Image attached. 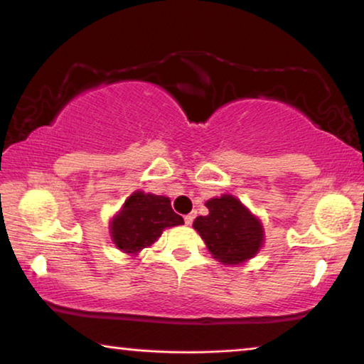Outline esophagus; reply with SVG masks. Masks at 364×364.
I'll list each match as a JSON object with an SVG mask.
<instances>
[{
    "label": "esophagus",
    "instance_id": "34e87169",
    "mask_svg": "<svg viewBox=\"0 0 364 364\" xmlns=\"http://www.w3.org/2000/svg\"><path fill=\"white\" fill-rule=\"evenodd\" d=\"M193 221H194V214L193 213L191 214H186V216H184V223H186L188 226H191Z\"/></svg>",
    "mask_w": 364,
    "mask_h": 364
}]
</instances>
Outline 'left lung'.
Here are the masks:
<instances>
[{"mask_svg":"<svg viewBox=\"0 0 364 364\" xmlns=\"http://www.w3.org/2000/svg\"><path fill=\"white\" fill-rule=\"evenodd\" d=\"M206 208L208 216L196 218L193 228L206 242L214 259L235 265L257 254L264 240L262 226L239 199L224 194L209 199Z\"/></svg>","mask_w":364,"mask_h":364,"instance_id":"left-lung-1","label":"left lung"}]
</instances>
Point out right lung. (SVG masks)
<instances>
[{"instance_id": "add662e5", "label": "right lung", "mask_w": 364, "mask_h": 364, "mask_svg": "<svg viewBox=\"0 0 364 364\" xmlns=\"http://www.w3.org/2000/svg\"><path fill=\"white\" fill-rule=\"evenodd\" d=\"M178 224H183V218L173 211L170 199L136 191L112 221L110 232L117 247L127 254H135L155 242L163 229Z\"/></svg>"}]
</instances>
